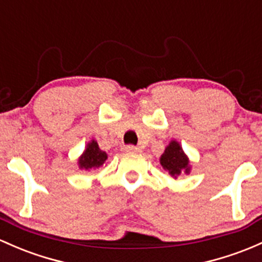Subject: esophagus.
<instances>
[{
	"label": "esophagus",
	"mask_w": 262,
	"mask_h": 262,
	"mask_svg": "<svg viewBox=\"0 0 262 262\" xmlns=\"http://www.w3.org/2000/svg\"><path fill=\"white\" fill-rule=\"evenodd\" d=\"M123 150L126 151V153H139L140 149L137 148V146H134V145H126V146H124V149H123Z\"/></svg>",
	"instance_id": "34e87169"
}]
</instances>
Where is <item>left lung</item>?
<instances>
[{"label": "left lung", "instance_id": "1", "mask_svg": "<svg viewBox=\"0 0 262 262\" xmlns=\"http://www.w3.org/2000/svg\"><path fill=\"white\" fill-rule=\"evenodd\" d=\"M159 160L164 170L168 171L174 179H177L182 174H190V160L178 140H170L164 153L160 155Z\"/></svg>", "mask_w": 262, "mask_h": 262}]
</instances>
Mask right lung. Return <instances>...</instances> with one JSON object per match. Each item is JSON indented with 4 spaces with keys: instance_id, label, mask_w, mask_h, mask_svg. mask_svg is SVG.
<instances>
[{
    "instance_id": "obj_1",
    "label": "right lung",
    "mask_w": 262,
    "mask_h": 262,
    "mask_svg": "<svg viewBox=\"0 0 262 262\" xmlns=\"http://www.w3.org/2000/svg\"><path fill=\"white\" fill-rule=\"evenodd\" d=\"M108 159V155L99 148L98 143L94 139L89 140L85 146L84 151L78 158V168L80 170H93L103 166L105 160Z\"/></svg>"
}]
</instances>
